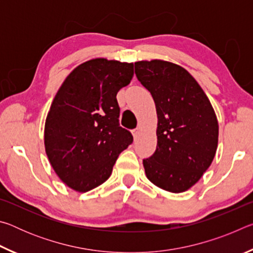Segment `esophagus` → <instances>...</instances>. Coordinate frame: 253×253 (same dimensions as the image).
Here are the masks:
<instances>
[{"instance_id":"34e87169","label":"esophagus","mask_w":253,"mask_h":253,"mask_svg":"<svg viewBox=\"0 0 253 253\" xmlns=\"http://www.w3.org/2000/svg\"><path fill=\"white\" fill-rule=\"evenodd\" d=\"M138 132H139L138 128H135V129L131 130V134H132V136H134V138H136L137 135H138Z\"/></svg>"}]
</instances>
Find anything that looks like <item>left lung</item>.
I'll list each match as a JSON object with an SVG mask.
<instances>
[{
	"instance_id": "8db88e82",
	"label": "left lung",
	"mask_w": 253,
	"mask_h": 253,
	"mask_svg": "<svg viewBox=\"0 0 253 253\" xmlns=\"http://www.w3.org/2000/svg\"><path fill=\"white\" fill-rule=\"evenodd\" d=\"M135 74L151 92L158 119L156 151L143 160L145 173L160 188L182 193L202 177L215 156V113L198 81L181 66L137 61Z\"/></svg>"
}]
</instances>
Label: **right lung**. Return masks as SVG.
<instances>
[{
    "label": "right lung",
    "mask_w": 253,
    "mask_h": 253,
    "mask_svg": "<svg viewBox=\"0 0 253 253\" xmlns=\"http://www.w3.org/2000/svg\"><path fill=\"white\" fill-rule=\"evenodd\" d=\"M134 65L97 58L70 72L51 104L44 126L46 156L59 178L77 192L106 182L132 143L119 126L117 92L130 83Z\"/></svg>",
    "instance_id": "1"
}]
</instances>
